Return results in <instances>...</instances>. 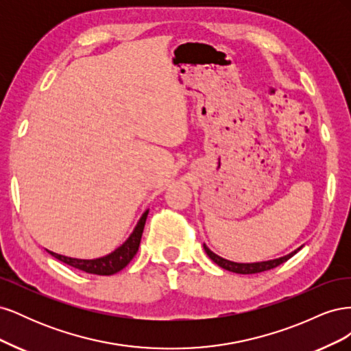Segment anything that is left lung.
Listing matches in <instances>:
<instances>
[{
    "mask_svg": "<svg viewBox=\"0 0 351 351\" xmlns=\"http://www.w3.org/2000/svg\"><path fill=\"white\" fill-rule=\"evenodd\" d=\"M303 246L297 247L294 252L285 254V256H281V258H277V259H269V261H262V262H250V263H243V262H232V261H228V259H224L218 256L217 253L212 252L206 244H204V249L206 252L208 256L214 261L218 267H221L222 269L226 271H230V272H236V274H258V272H263V271H269L272 268H277L278 265L284 263L285 261H289L290 258H293L294 254L299 252Z\"/></svg>",
    "mask_w": 351,
    "mask_h": 351,
    "instance_id": "8db88e82",
    "label": "left lung"
}]
</instances>
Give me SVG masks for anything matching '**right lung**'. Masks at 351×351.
Returning <instances> with one entry per match:
<instances>
[{"mask_svg":"<svg viewBox=\"0 0 351 351\" xmlns=\"http://www.w3.org/2000/svg\"><path fill=\"white\" fill-rule=\"evenodd\" d=\"M147 214H149V209H146L141 219L137 221V224L134 230L132 231V234L129 236L120 247H117L114 252L110 254H105L102 258L97 259H77V258H69L64 256V254H58L51 250H47L51 253L56 259L64 262L70 267L84 271L88 274H95V275H112L125 268L127 265L130 263V261L134 258V254L139 250V244L142 239V232L145 228V222L147 218Z\"/></svg>","mask_w":351,"mask_h":351,"instance_id":"add662e5","label":"right lung"}]
</instances>
